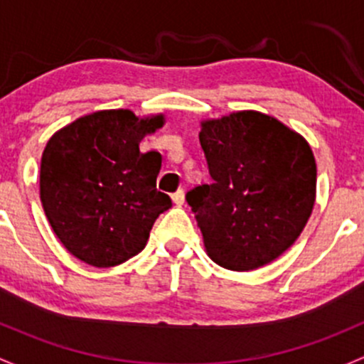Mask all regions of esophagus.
Here are the masks:
<instances>
[{
    "instance_id": "esophagus-1",
    "label": "esophagus",
    "mask_w": 364,
    "mask_h": 364,
    "mask_svg": "<svg viewBox=\"0 0 364 364\" xmlns=\"http://www.w3.org/2000/svg\"><path fill=\"white\" fill-rule=\"evenodd\" d=\"M171 200H173V203L177 205V207H182L183 201H186V193H183V189H178L177 193L171 194Z\"/></svg>"
}]
</instances>
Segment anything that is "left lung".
Returning <instances> with one entry per match:
<instances>
[{"label": "left lung", "mask_w": 364, "mask_h": 364, "mask_svg": "<svg viewBox=\"0 0 364 364\" xmlns=\"http://www.w3.org/2000/svg\"><path fill=\"white\" fill-rule=\"evenodd\" d=\"M212 183L186 194L213 263L249 272L286 252L316 203L317 166L309 141L254 110L201 122Z\"/></svg>", "instance_id": "left-lung-1"}]
</instances>
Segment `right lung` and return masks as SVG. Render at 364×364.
Wrapping results in <instances>:
<instances>
[{
	"instance_id": "1",
	"label": "right lung",
	"mask_w": 364,
	"mask_h": 364,
	"mask_svg": "<svg viewBox=\"0 0 364 364\" xmlns=\"http://www.w3.org/2000/svg\"><path fill=\"white\" fill-rule=\"evenodd\" d=\"M163 115L131 110L84 115L52 134L40 166V200L63 245L84 263L110 268L147 245L159 213L171 207L156 189L161 154L140 141Z\"/></svg>"
}]
</instances>
